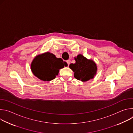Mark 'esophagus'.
<instances>
[{
	"mask_svg": "<svg viewBox=\"0 0 133 133\" xmlns=\"http://www.w3.org/2000/svg\"><path fill=\"white\" fill-rule=\"evenodd\" d=\"M66 62H67V64H68V66L69 65V64H70V61L69 60H67V61H66Z\"/></svg>",
	"mask_w": 133,
	"mask_h": 133,
	"instance_id": "34e87169",
	"label": "esophagus"
}]
</instances>
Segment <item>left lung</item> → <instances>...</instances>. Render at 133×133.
<instances>
[{"instance_id":"left-lung-1","label":"left lung","mask_w":133,"mask_h":133,"mask_svg":"<svg viewBox=\"0 0 133 133\" xmlns=\"http://www.w3.org/2000/svg\"><path fill=\"white\" fill-rule=\"evenodd\" d=\"M74 58L76 63L69 65V68L74 72V77L82 82L92 79L97 70L96 63L92 60L87 59L81 54Z\"/></svg>"}]
</instances>
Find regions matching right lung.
Instances as JSON below:
<instances>
[{"instance_id": "right-lung-1", "label": "right lung", "mask_w": 133, "mask_h": 133, "mask_svg": "<svg viewBox=\"0 0 133 133\" xmlns=\"http://www.w3.org/2000/svg\"><path fill=\"white\" fill-rule=\"evenodd\" d=\"M67 66V64L55 55L47 52L36 56L31 64L33 74L42 81H50L58 75L59 69Z\"/></svg>"}]
</instances>
